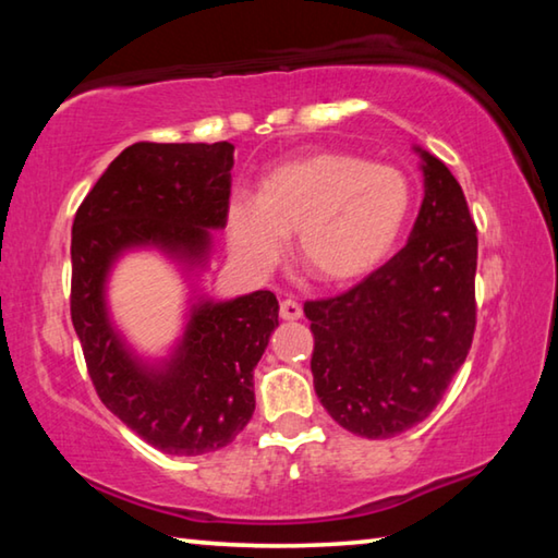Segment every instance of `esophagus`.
<instances>
[{"label": "esophagus", "instance_id": "34e87169", "mask_svg": "<svg viewBox=\"0 0 558 558\" xmlns=\"http://www.w3.org/2000/svg\"><path fill=\"white\" fill-rule=\"evenodd\" d=\"M280 317L286 319V323H295V319H300V317H302L300 302H295L292 298L282 300V302H280Z\"/></svg>", "mask_w": 558, "mask_h": 558}]
</instances>
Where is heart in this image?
Instances as JSON below:
<instances>
[{
    "mask_svg": "<svg viewBox=\"0 0 558 558\" xmlns=\"http://www.w3.org/2000/svg\"><path fill=\"white\" fill-rule=\"evenodd\" d=\"M411 214V184L399 169L317 149L260 177L253 199H233L226 241L245 268L263 272L295 233V260L325 286H349L389 258Z\"/></svg>",
    "mask_w": 558,
    "mask_h": 558,
    "instance_id": "heart-1",
    "label": "heart"
}]
</instances>
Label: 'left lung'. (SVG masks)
Here are the masks:
<instances>
[{
  "label": "left lung",
  "mask_w": 558,
  "mask_h": 558,
  "mask_svg": "<svg viewBox=\"0 0 558 558\" xmlns=\"http://www.w3.org/2000/svg\"><path fill=\"white\" fill-rule=\"evenodd\" d=\"M409 243L337 298L305 302L315 393L362 438L413 428L436 409L475 335L477 229L450 169L426 149Z\"/></svg>",
  "instance_id": "1"
}]
</instances>
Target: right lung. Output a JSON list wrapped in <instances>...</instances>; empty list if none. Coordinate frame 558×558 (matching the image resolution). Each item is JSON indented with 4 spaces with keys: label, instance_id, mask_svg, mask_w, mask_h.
Returning a JSON list of instances; mask_svg holds the SVG:
<instances>
[{
    "label": "right lung",
    "instance_id": "1",
    "mask_svg": "<svg viewBox=\"0 0 558 558\" xmlns=\"http://www.w3.org/2000/svg\"><path fill=\"white\" fill-rule=\"evenodd\" d=\"M231 143H135L78 206L71 235V319L100 401L167 456H204L239 436L256 411L253 369L278 327V300L256 290L214 302L196 295L172 356L143 362L112 327L110 268L125 251L159 248L204 268L223 229Z\"/></svg>",
    "mask_w": 558,
    "mask_h": 558
}]
</instances>
